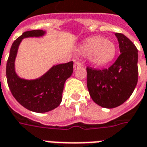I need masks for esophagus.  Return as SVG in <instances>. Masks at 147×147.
I'll return each mask as SVG.
<instances>
[{"label": "esophagus", "instance_id": "34e87169", "mask_svg": "<svg viewBox=\"0 0 147 147\" xmlns=\"http://www.w3.org/2000/svg\"><path fill=\"white\" fill-rule=\"evenodd\" d=\"M80 67H82V64L80 62H79V61H76V62L74 63V70H76V69H78V68H80Z\"/></svg>", "mask_w": 147, "mask_h": 147}]
</instances>
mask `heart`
I'll use <instances>...</instances> for the list:
<instances>
[{"label":"heart","mask_w":147,"mask_h":147,"mask_svg":"<svg viewBox=\"0 0 147 147\" xmlns=\"http://www.w3.org/2000/svg\"><path fill=\"white\" fill-rule=\"evenodd\" d=\"M82 55L96 66H104L112 61L116 54V47L112 41L102 36H94L85 40L79 47Z\"/></svg>","instance_id":"obj_1"}]
</instances>
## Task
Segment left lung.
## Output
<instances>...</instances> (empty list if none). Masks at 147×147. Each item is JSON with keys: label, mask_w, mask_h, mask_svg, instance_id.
<instances>
[{"label": "left lung", "mask_w": 147, "mask_h": 147, "mask_svg": "<svg viewBox=\"0 0 147 147\" xmlns=\"http://www.w3.org/2000/svg\"><path fill=\"white\" fill-rule=\"evenodd\" d=\"M121 54L110 68H86L87 88L99 106L114 108L125 102L138 82V51L125 35L116 32Z\"/></svg>", "instance_id": "left-lung-1"}]
</instances>
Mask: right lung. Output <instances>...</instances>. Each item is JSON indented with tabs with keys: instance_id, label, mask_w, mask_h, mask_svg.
Wrapping results in <instances>:
<instances>
[{
	"instance_id": "1",
	"label": "right lung",
	"mask_w": 147,
	"mask_h": 147,
	"mask_svg": "<svg viewBox=\"0 0 147 147\" xmlns=\"http://www.w3.org/2000/svg\"><path fill=\"white\" fill-rule=\"evenodd\" d=\"M47 35L43 30H31L22 33L11 45L6 76L9 89L22 106L36 113H45L55 109L62 100L66 80L73 72V61L53 65L47 72L36 79H26L18 76L16 70V59L18 47L25 38H40Z\"/></svg>"
}]
</instances>
